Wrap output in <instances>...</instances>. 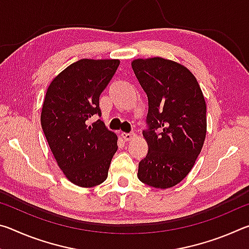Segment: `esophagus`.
I'll return each instance as SVG.
<instances>
[{
    "instance_id": "obj_1",
    "label": "esophagus",
    "mask_w": 249,
    "mask_h": 249,
    "mask_svg": "<svg viewBox=\"0 0 249 249\" xmlns=\"http://www.w3.org/2000/svg\"><path fill=\"white\" fill-rule=\"evenodd\" d=\"M122 137H123L126 142H129V141H132V140H134L135 137H136V134H135L134 132L122 133Z\"/></svg>"
}]
</instances>
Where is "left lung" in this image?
<instances>
[{
	"mask_svg": "<svg viewBox=\"0 0 249 249\" xmlns=\"http://www.w3.org/2000/svg\"><path fill=\"white\" fill-rule=\"evenodd\" d=\"M132 68L148 98V153L138 165L142 182L167 189L181 182L200 155L206 134V105L196 79L185 67L156 57Z\"/></svg>",
	"mask_w": 249,
	"mask_h": 249,
	"instance_id": "left-lung-1",
	"label": "left lung"
}]
</instances>
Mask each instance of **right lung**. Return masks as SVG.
Wrapping results in <instances>:
<instances>
[{
	"mask_svg": "<svg viewBox=\"0 0 249 249\" xmlns=\"http://www.w3.org/2000/svg\"><path fill=\"white\" fill-rule=\"evenodd\" d=\"M120 66L116 59H81L61 71L46 92L41 127L54 159L71 182L95 187L107 178L117 136L101 120L100 95Z\"/></svg>",
	"mask_w": 249,
	"mask_h": 249,
	"instance_id": "1",
	"label": "right lung"
}]
</instances>
